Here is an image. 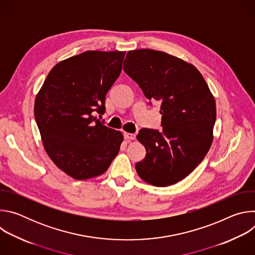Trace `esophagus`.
Segmentation results:
<instances>
[{
    "mask_svg": "<svg viewBox=\"0 0 255 255\" xmlns=\"http://www.w3.org/2000/svg\"><path fill=\"white\" fill-rule=\"evenodd\" d=\"M124 138H125L126 140H134V139H135V134L125 132V133H124Z\"/></svg>",
    "mask_w": 255,
    "mask_h": 255,
    "instance_id": "1",
    "label": "esophagus"
}]
</instances>
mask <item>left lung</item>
<instances>
[{
	"instance_id": "1",
	"label": "left lung",
	"mask_w": 255,
	"mask_h": 255,
	"mask_svg": "<svg viewBox=\"0 0 255 255\" xmlns=\"http://www.w3.org/2000/svg\"><path fill=\"white\" fill-rule=\"evenodd\" d=\"M123 69L150 102L160 104L162 129L137 134L146 155L135 165L138 175L155 187L188 176L204 159L213 141L216 103L200 71L168 53L129 51Z\"/></svg>"
}]
</instances>
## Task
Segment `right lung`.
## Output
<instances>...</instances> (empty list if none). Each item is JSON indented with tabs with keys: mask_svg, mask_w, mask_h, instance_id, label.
<instances>
[{
	"mask_svg": "<svg viewBox=\"0 0 255 255\" xmlns=\"http://www.w3.org/2000/svg\"><path fill=\"white\" fill-rule=\"evenodd\" d=\"M124 51H86L58 62L36 96L34 115L44 148L75 179L104 173L123 135L100 121L106 95L119 78Z\"/></svg>",
	"mask_w": 255,
	"mask_h": 255,
	"instance_id": "right-lung-1",
	"label": "right lung"
}]
</instances>
